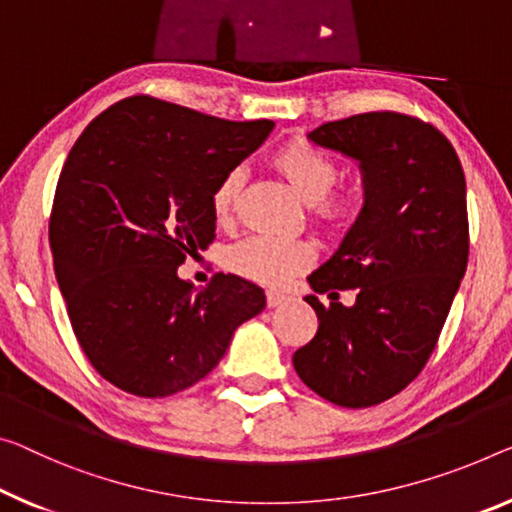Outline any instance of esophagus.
<instances>
[{"label": "esophagus", "mask_w": 512, "mask_h": 512, "mask_svg": "<svg viewBox=\"0 0 512 512\" xmlns=\"http://www.w3.org/2000/svg\"><path fill=\"white\" fill-rule=\"evenodd\" d=\"M265 300H267V306H279L281 302H286L288 297L283 295V293H279V290H267Z\"/></svg>", "instance_id": "1"}]
</instances>
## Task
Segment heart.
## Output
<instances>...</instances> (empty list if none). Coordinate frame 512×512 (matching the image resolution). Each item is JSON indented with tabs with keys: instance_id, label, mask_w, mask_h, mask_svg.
I'll return each mask as SVG.
<instances>
[{
	"instance_id": "heart-1",
	"label": "heart",
	"mask_w": 512,
	"mask_h": 512,
	"mask_svg": "<svg viewBox=\"0 0 512 512\" xmlns=\"http://www.w3.org/2000/svg\"><path fill=\"white\" fill-rule=\"evenodd\" d=\"M272 164L290 187L309 203L316 222L327 231H343L357 215V196L348 190H332L338 183V164L309 141H286L272 155ZM245 174L231 169L217 180L210 194L212 215L219 224H229L240 203ZM316 261V247L309 240L267 238L254 235L226 251V265L240 277L263 286H286Z\"/></svg>"
}]
</instances>
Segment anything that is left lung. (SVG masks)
<instances>
[{
	"mask_svg": "<svg viewBox=\"0 0 512 512\" xmlns=\"http://www.w3.org/2000/svg\"><path fill=\"white\" fill-rule=\"evenodd\" d=\"M309 139L355 157L366 201L336 254L309 277L318 332L293 355L300 380L341 407H371L423 371L469 261L460 157L435 125L398 112L322 123ZM338 289H357L343 307Z\"/></svg>",
	"mask_w": 512,
	"mask_h": 512,
	"instance_id": "1",
	"label": "left lung"
}]
</instances>
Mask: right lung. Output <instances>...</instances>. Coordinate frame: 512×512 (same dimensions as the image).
<instances>
[{
	"mask_svg": "<svg viewBox=\"0 0 512 512\" xmlns=\"http://www.w3.org/2000/svg\"><path fill=\"white\" fill-rule=\"evenodd\" d=\"M272 128L132 96L70 148L50 215L54 274L86 359L114 387L141 398L192 387L265 309L256 283L219 272L194 293L178 267L215 240L212 187Z\"/></svg>",
	"mask_w": 512,
	"mask_h": 512,
	"instance_id": "add662e5",
	"label": "right lung"
}]
</instances>
